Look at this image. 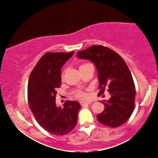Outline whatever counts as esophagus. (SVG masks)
<instances>
[{
  "instance_id": "1",
  "label": "esophagus",
  "mask_w": 158,
  "mask_h": 158,
  "mask_svg": "<svg viewBox=\"0 0 158 158\" xmlns=\"http://www.w3.org/2000/svg\"><path fill=\"white\" fill-rule=\"evenodd\" d=\"M90 104V102H80V105L81 106H84L85 105H89Z\"/></svg>"
}]
</instances>
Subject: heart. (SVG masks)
Here are the masks:
<instances>
[{
	"instance_id": "obj_1",
	"label": "heart",
	"mask_w": 158,
	"mask_h": 158,
	"mask_svg": "<svg viewBox=\"0 0 158 158\" xmlns=\"http://www.w3.org/2000/svg\"><path fill=\"white\" fill-rule=\"evenodd\" d=\"M82 65H84V64H81V66H82ZM61 78L64 77V71L61 72ZM73 97L77 98V99H85L87 98V94H85V92L81 91V90H77V91H76L75 93L73 94Z\"/></svg>"
}]
</instances>
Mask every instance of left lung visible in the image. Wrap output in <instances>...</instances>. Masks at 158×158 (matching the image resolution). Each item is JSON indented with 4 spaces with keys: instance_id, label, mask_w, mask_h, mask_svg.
I'll return each mask as SVG.
<instances>
[{
    "instance_id": "1",
    "label": "left lung",
    "mask_w": 158,
    "mask_h": 158,
    "mask_svg": "<svg viewBox=\"0 0 158 158\" xmlns=\"http://www.w3.org/2000/svg\"><path fill=\"white\" fill-rule=\"evenodd\" d=\"M77 57L88 59L95 64L99 77V94L108 89L109 100L101 102L105 109L97 115L99 123L116 128L130 118L135 109V85L123 59L111 49L94 45L77 52Z\"/></svg>"
}]
</instances>
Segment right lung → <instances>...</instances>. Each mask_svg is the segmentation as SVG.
<instances>
[{"label": "right lung", "mask_w": 158, "mask_h": 158, "mask_svg": "<svg viewBox=\"0 0 158 158\" xmlns=\"http://www.w3.org/2000/svg\"><path fill=\"white\" fill-rule=\"evenodd\" d=\"M74 53L46 52L32 70L27 86L28 103L38 123L50 134L62 136L71 131L77 123L79 102L66 101L56 105V89L61 86V69Z\"/></svg>", "instance_id": "add662e5"}]
</instances>
